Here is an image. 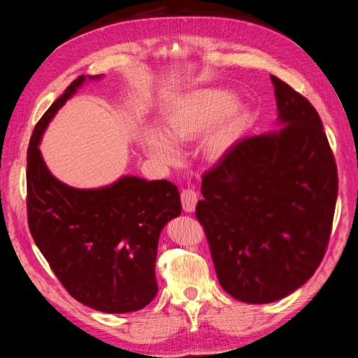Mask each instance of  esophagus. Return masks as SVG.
Listing matches in <instances>:
<instances>
[{
    "instance_id": "34e87169",
    "label": "esophagus",
    "mask_w": 358,
    "mask_h": 358,
    "mask_svg": "<svg viewBox=\"0 0 358 358\" xmlns=\"http://www.w3.org/2000/svg\"><path fill=\"white\" fill-rule=\"evenodd\" d=\"M196 201H199V195L192 189H183L181 191V204H183L185 212H194Z\"/></svg>"
}]
</instances>
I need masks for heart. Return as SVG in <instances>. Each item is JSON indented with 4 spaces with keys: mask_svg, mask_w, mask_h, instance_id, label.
<instances>
[{
    "mask_svg": "<svg viewBox=\"0 0 358 358\" xmlns=\"http://www.w3.org/2000/svg\"><path fill=\"white\" fill-rule=\"evenodd\" d=\"M246 120V108L226 89H196L180 96L164 113V132L157 127L143 131L141 144L149 155L172 163L178 146L199 136V154L214 163L227 154Z\"/></svg>",
    "mask_w": 358,
    "mask_h": 358,
    "instance_id": "1",
    "label": "heart"
}]
</instances>
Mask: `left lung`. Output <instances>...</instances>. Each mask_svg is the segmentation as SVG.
<instances>
[{
  "label": "left lung",
  "instance_id": "left-lung-1",
  "mask_svg": "<svg viewBox=\"0 0 358 358\" xmlns=\"http://www.w3.org/2000/svg\"><path fill=\"white\" fill-rule=\"evenodd\" d=\"M280 131L237 141L203 175L195 215L234 299L277 301L314 275L336 210L337 164L314 106L271 75Z\"/></svg>",
  "mask_w": 358,
  "mask_h": 358
}]
</instances>
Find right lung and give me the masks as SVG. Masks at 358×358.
Instances as JSON below:
<instances>
[{
    "mask_svg": "<svg viewBox=\"0 0 358 358\" xmlns=\"http://www.w3.org/2000/svg\"><path fill=\"white\" fill-rule=\"evenodd\" d=\"M85 81V75L75 80L34 129L26 172L29 229L75 300L108 314L134 313L157 295L158 238L181 214L180 192L167 180L121 177L104 187L77 189L53 177L38 148L41 135Z\"/></svg>",
    "mask_w": 358,
    "mask_h": 358,
    "instance_id": "obj_1",
    "label": "right lung"
}]
</instances>
